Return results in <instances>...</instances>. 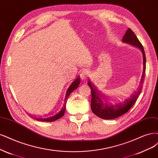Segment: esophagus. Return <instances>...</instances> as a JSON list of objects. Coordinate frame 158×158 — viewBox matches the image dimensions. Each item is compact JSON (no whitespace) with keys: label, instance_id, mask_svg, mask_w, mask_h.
Segmentation results:
<instances>
[{"label":"esophagus","instance_id":"esophagus-1","mask_svg":"<svg viewBox=\"0 0 158 158\" xmlns=\"http://www.w3.org/2000/svg\"><path fill=\"white\" fill-rule=\"evenodd\" d=\"M88 75H89L88 72L87 71V70H83V71L81 73V74H80V77H81V80H86L87 78L88 77Z\"/></svg>","mask_w":158,"mask_h":158}]
</instances>
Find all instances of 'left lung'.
Instances as JSON below:
<instances>
[{"label":"left lung","instance_id":"1","mask_svg":"<svg viewBox=\"0 0 158 158\" xmlns=\"http://www.w3.org/2000/svg\"><path fill=\"white\" fill-rule=\"evenodd\" d=\"M122 40L123 42H126L129 44L138 47L142 51L144 66L143 73L138 88L133 90L129 94L116 101H110L106 99L105 97L98 92L94 85H92L91 81L88 80V84L90 87L91 92V110L95 115L102 119H114L127 112L137 101L141 90L143 89L144 80V78L146 74V56L143 46L131 29H128L127 30L126 34L123 37Z\"/></svg>","mask_w":158,"mask_h":158}]
</instances>
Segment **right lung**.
<instances>
[{"instance_id":"add662e5","label":"right lung","mask_w":158,"mask_h":158,"mask_svg":"<svg viewBox=\"0 0 158 158\" xmlns=\"http://www.w3.org/2000/svg\"><path fill=\"white\" fill-rule=\"evenodd\" d=\"M80 77H78L77 79H75V80L71 84V85L69 86V88L67 91L66 96H65L64 105H63V106L61 108V109L59 111L56 112L54 114H48V116H44L42 117H35V116H32L31 117L38 121L50 122L56 121V120H57V119L61 118L64 115L65 109H66V103H67L69 96L70 95V94H71V92H73L74 89L78 88V85L80 84Z\"/></svg>"}]
</instances>
